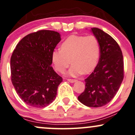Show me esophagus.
<instances>
[{"label": "esophagus", "mask_w": 135, "mask_h": 135, "mask_svg": "<svg viewBox=\"0 0 135 135\" xmlns=\"http://www.w3.org/2000/svg\"><path fill=\"white\" fill-rule=\"evenodd\" d=\"M67 81H69L70 83H74L75 81H77L76 79H67Z\"/></svg>", "instance_id": "obj_1"}]
</instances>
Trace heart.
I'll use <instances>...</instances> for the list:
<instances>
[{"instance_id":"1","label":"heart","mask_w":135,"mask_h":135,"mask_svg":"<svg viewBox=\"0 0 135 135\" xmlns=\"http://www.w3.org/2000/svg\"><path fill=\"white\" fill-rule=\"evenodd\" d=\"M100 56V45L95 36L72 35L60 45V51L52 53V61L56 70L63 73L70 64L68 74L76 76L88 74L95 69Z\"/></svg>"}]
</instances>
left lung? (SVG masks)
I'll use <instances>...</instances> for the list:
<instances>
[{"label":"left lung","instance_id":"left-lung-1","mask_svg":"<svg viewBox=\"0 0 135 135\" xmlns=\"http://www.w3.org/2000/svg\"><path fill=\"white\" fill-rule=\"evenodd\" d=\"M100 45V56L94 72L85 79V90L78 100L88 107L97 108L109 103L115 97L124 79L121 49L108 34L99 28L91 29Z\"/></svg>","mask_w":135,"mask_h":135}]
</instances>
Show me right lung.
<instances>
[{
	"instance_id": "1",
	"label": "right lung",
	"mask_w": 135,
	"mask_h": 135,
	"mask_svg": "<svg viewBox=\"0 0 135 135\" xmlns=\"http://www.w3.org/2000/svg\"><path fill=\"white\" fill-rule=\"evenodd\" d=\"M61 40L59 32L40 30L18 42L10 61L11 79L23 101L35 108H44L56 98L63 79L52 67V53Z\"/></svg>"
}]
</instances>
